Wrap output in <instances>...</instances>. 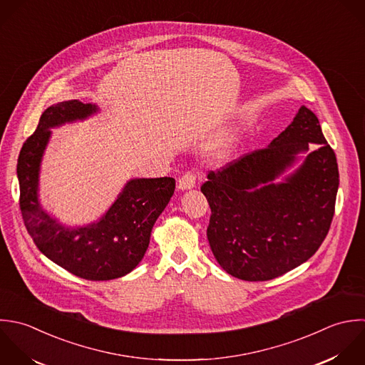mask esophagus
I'll return each mask as SVG.
<instances>
[{"label": "esophagus", "instance_id": "esophagus-1", "mask_svg": "<svg viewBox=\"0 0 365 365\" xmlns=\"http://www.w3.org/2000/svg\"><path fill=\"white\" fill-rule=\"evenodd\" d=\"M197 180H199V173L195 172V170H187V172H185V175L179 179V187H180L182 190H185V189H192V187L196 186Z\"/></svg>", "mask_w": 365, "mask_h": 365}]
</instances>
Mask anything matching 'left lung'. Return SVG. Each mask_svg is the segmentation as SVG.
<instances>
[{"instance_id": "1", "label": "left lung", "mask_w": 365, "mask_h": 365, "mask_svg": "<svg viewBox=\"0 0 365 365\" xmlns=\"http://www.w3.org/2000/svg\"><path fill=\"white\" fill-rule=\"evenodd\" d=\"M309 143L319 146L286 182L273 184ZM339 178L336 153L317 116L303 105L267 148L210 172L202 185L217 263L233 277L267 282L307 262L330 230Z\"/></svg>"}]
</instances>
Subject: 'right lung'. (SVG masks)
I'll return each mask as SVG.
<instances>
[{"label":"right lung","instance_id":"1","mask_svg":"<svg viewBox=\"0 0 365 365\" xmlns=\"http://www.w3.org/2000/svg\"><path fill=\"white\" fill-rule=\"evenodd\" d=\"M96 106L65 101L43 110L35 132L24 142L16 175L19 209L28 235L49 260L86 280H112L132 272L143 259L152 227L175 192L173 178L133 179L98 223L68 229L56 223L38 203V172L51 130L56 125L83 119Z\"/></svg>","mask_w":365,"mask_h":365}]
</instances>
